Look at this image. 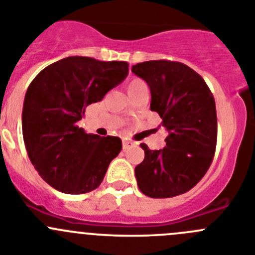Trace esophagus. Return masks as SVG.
<instances>
[{
    "instance_id": "34e87169",
    "label": "esophagus",
    "mask_w": 255,
    "mask_h": 255,
    "mask_svg": "<svg viewBox=\"0 0 255 255\" xmlns=\"http://www.w3.org/2000/svg\"><path fill=\"white\" fill-rule=\"evenodd\" d=\"M135 143L134 142H130V141H123V149H129L132 148V147H134Z\"/></svg>"
}]
</instances>
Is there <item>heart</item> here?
Segmentation results:
<instances>
[{"instance_id":"heart-1","label":"heart","mask_w":255,"mask_h":255,"mask_svg":"<svg viewBox=\"0 0 255 255\" xmlns=\"http://www.w3.org/2000/svg\"><path fill=\"white\" fill-rule=\"evenodd\" d=\"M143 88H147L146 83H144L143 80H141V79H137V78H134V79L129 80V82L127 83L128 94H132V93L137 92V90H139V89H143ZM128 114H129V112L126 111L125 113H123V116L126 117V116H128Z\"/></svg>"}]
</instances>
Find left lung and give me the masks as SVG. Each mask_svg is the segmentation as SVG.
<instances>
[{
    "mask_svg": "<svg viewBox=\"0 0 255 255\" xmlns=\"http://www.w3.org/2000/svg\"><path fill=\"white\" fill-rule=\"evenodd\" d=\"M151 90V111L167 129L162 149H144L135 167L137 185L144 195L165 199L191 190L213 162L218 120L213 93L205 80L178 61L149 60L132 66Z\"/></svg>",
    "mask_w": 255,
    "mask_h": 255,
    "instance_id": "obj_1",
    "label": "left lung"
}]
</instances>
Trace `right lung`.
Here are the masks:
<instances>
[{"instance_id": "add662e5", "label": "right lung", "mask_w": 255, "mask_h": 255, "mask_svg": "<svg viewBox=\"0 0 255 255\" xmlns=\"http://www.w3.org/2000/svg\"><path fill=\"white\" fill-rule=\"evenodd\" d=\"M127 74V61L69 56L42 69L28 85L23 142L31 163L50 186L65 194H87L102 184L122 141L88 134L77 122L89 104L101 102Z\"/></svg>"}]
</instances>
